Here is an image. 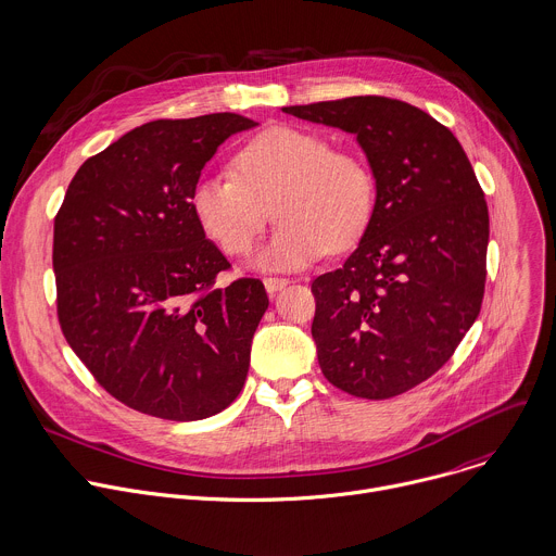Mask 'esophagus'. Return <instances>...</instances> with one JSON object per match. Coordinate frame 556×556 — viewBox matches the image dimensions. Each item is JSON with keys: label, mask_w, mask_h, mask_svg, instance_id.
<instances>
[{"label": "esophagus", "mask_w": 556, "mask_h": 556, "mask_svg": "<svg viewBox=\"0 0 556 556\" xmlns=\"http://www.w3.org/2000/svg\"><path fill=\"white\" fill-rule=\"evenodd\" d=\"M289 285L287 278H265V289L269 295H276L278 291H282Z\"/></svg>", "instance_id": "obj_1"}]
</instances>
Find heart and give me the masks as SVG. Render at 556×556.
<instances>
[{
  "instance_id": "obj_1",
  "label": "heart",
  "mask_w": 556,
  "mask_h": 556,
  "mask_svg": "<svg viewBox=\"0 0 556 556\" xmlns=\"http://www.w3.org/2000/svg\"><path fill=\"white\" fill-rule=\"evenodd\" d=\"M235 175H203L190 190L199 228L226 254H245L269 218L278 226L252 256L263 271H298L328 248L359 241L375 207V179L351 151H332L313 131L274 127L245 144Z\"/></svg>"
}]
</instances>
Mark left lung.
Returning a JSON list of instances; mask_svg holds the SVG:
<instances>
[{"mask_svg":"<svg viewBox=\"0 0 556 556\" xmlns=\"http://www.w3.org/2000/svg\"><path fill=\"white\" fill-rule=\"evenodd\" d=\"M282 111L353 134L375 179L357 250L311 285L319 368L353 396L403 394L450 362L480 315L484 192L456 136L403 100L353 96Z\"/></svg>","mask_w":556,"mask_h":556,"instance_id":"8db88e82","label":"left lung"}]
</instances>
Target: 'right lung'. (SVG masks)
<instances>
[{"instance_id": "right-lung-1", "label": "right lung", "mask_w": 556, "mask_h": 556, "mask_svg": "<svg viewBox=\"0 0 556 556\" xmlns=\"http://www.w3.org/2000/svg\"><path fill=\"white\" fill-rule=\"evenodd\" d=\"M237 114L155 121L89 157L54 220L63 336L125 405L168 420L224 412L243 390L269 298L261 280L212 289L230 267L205 239L190 190Z\"/></svg>"}]
</instances>
